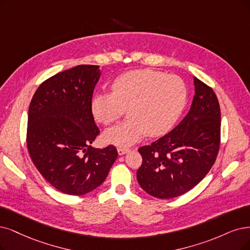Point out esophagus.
I'll return each instance as SVG.
<instances>
[{
    "label": "esophagus",
    "mask_w": 250,
    "mask_h": 250,
    "mask_svg": "<svg viewBox=\"0 0 250 250\" xmlns=\"http://www.w3.org/2000/svg\"><path fill=\"white\" fill-rule=\"evenodd\" d=\"M128 148H122V147H119V148H117V151H118V154L119 155H124V154H125L126 152H128Z\"/></svg>",
    "instance_id": "esophagus-1"
}]
</instances>
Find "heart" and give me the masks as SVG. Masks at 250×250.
<instances>
[{
    "label": "heart",
    "mask_w": 250,
    "mask_h": 250,
    "mask_svg": "<svg viewBox=\"0 0 250 250\" xmlns=\"http://www.w3.org/2000/svg\"><path fill=\"white\" fill-rule=\"evenodd\" d=\"M112 92H98L90 100V111L98 123L109 125L127 108L126 122L104 133V140L131 146L149 133H167L177 122L187 103L188 90L181 78L151 69L133 70L116 77Z\"/></svg>",
    "instance_id": "1"
}]
</instances>
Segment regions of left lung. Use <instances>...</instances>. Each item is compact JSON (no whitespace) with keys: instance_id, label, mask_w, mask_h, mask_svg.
<instances>
[{"instance_id":"obj_1","label":"left lung","mask_w":250,"mask_h":250,"mask_svg":"<svg viewBox=\"0 0 250 250\" xmlns=\"http://www.w3.org/2000/svg\"><path fill=\"white\" fill-rule=\"evenodd\" d=\"M190 109L167 135L140 147L142 165L137 171L140 187L150 196L172 199L204 178L215 163L220 144V108L215 92L193 77Z\"/></svg>"}]
</instances>
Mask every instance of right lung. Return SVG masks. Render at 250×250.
Instances as JSON below:
<instances>
[{"label":"right lung","mask_w":250,"mask_h":250,"mask_svg":"<svg viewBox=\"0 0 250 250\" xmlns=\"http://www.w3.org/2000/svg\"><path fill=\"white\" fill-rule=\"evenodd\" d=\"M100 76L92 64L60 72L41 83L30 104L27 150L46 181L67 195L100 187L117 159L113 145L90 146L100 134L90 111Z\"/></svg>","instance_id":"right-lung-1"}]
</instances>
